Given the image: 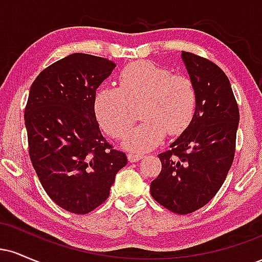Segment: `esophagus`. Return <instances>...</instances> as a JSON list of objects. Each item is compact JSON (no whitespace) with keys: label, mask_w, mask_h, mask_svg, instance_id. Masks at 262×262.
Masks as SVG:
<instances>
[{"label":"esophagus","mask_w":262,"mask_h":262,"mask_svg":"<svg viewBox=\"0 0 262 262\" xmlns=\"http://www.w3.org/2000/svg\"><path fill=\"white\" fill-rule=\"evenodd\" d=\"M143 158H145V155L143 154V152H138V151H130L128 154V159L129 161L134 162V161H139L141 160Z\"/></svg>","instance_id":"esophagus-1"}]
</instances>
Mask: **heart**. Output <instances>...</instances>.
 <instances>
[{"instance_id":"b5f03b06","label":"heart","mask_w":262,"mask_h":262,"mask_svg":"<svg viewBox=\"0 0 262 262\" xmlns=\"http://www.w3.org/2000/svg\"><path fill=\"white\" fill-rule=\"evenodd\" d=\"M141 102L144 121L129 132L135 115L132 104ZM198 92L186 75H171L155 62L134 61L118 74V87H98L93 98L97 119L114 138H124L132 150L155 146L165 134L177 135L191 124L197 110Z\"/></svg>"}]
</instances>
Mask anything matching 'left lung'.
Masks as SVG:
<instances>
[{
  "label": "left lung",
  "mask_w": 262,
  "mask_h": 262,
  "mask_svg": "<svg viewBox=\"0 0 262 262\" xmlns=\"http://www.w3.org/2000/svg\"><path fill=\"white\" fill-rule=\"evenodd\" d=\"M198 92L191 124L159 154L161 172L150 185L151 196L176 214L202 208L215 196L235 154L239 108L229 79L210 60L182 52Z\"/></svg>",
  "instance_id": "obj_1"
}]
</instances>
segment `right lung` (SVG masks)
Segmentation results:
<instances>
[{
    "label": "right lung",
    "instance_id": "obj_1",
    "mask_svg": "<svg viewBox=\"0 0 262 262\" xmlns=\"http://www.w3.org/2000/svg\"><path fill=\"white\" fill-rule=\"evenodd\" d=\"M111 60L75 53L44 69L25 111L29 156L41 186L68 212L86 214L110 196L127 165L100 130L93 98L112 74Z\"/></svg>",
    "mask_w": 262,
    "mask_h": 262
}]
</instances>
